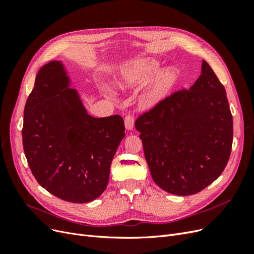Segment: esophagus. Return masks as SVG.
Returning <instances> with one entry per match:
<instances>
[{
	"label": "esophagus",
	"instance_id": "esophagus-1",
	"mask_svg": "<svg viewBox=\"0 0 254 254\" xmlns=\"http://www.w3.org/2000/svg\"><path fill=\"white\" fill-rule=\"evenodd\" d=\"M134 125V118L132 114H127L125 117V127L127 130H131Z\"/></svg>",
	"mask_w": 254,
	"mask_h": 254
}]
</instances>
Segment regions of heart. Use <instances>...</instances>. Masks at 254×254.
Masks as SVG:
<instances>
[{
	"label": "heart",
	"mask_w": 254,
	"mask_h": 254,
	"mask_svg": "<svg viewBox=\"0 0 254 254\" xmlns=\"http://www.w3.org/2000/svg\"><path fill=\"white\" fill-rule=\"evenodd\" d=\"M158 71V64L151 59H142L125 68L119 83L121 88L129 89L140 86ZM176 80L173 72H166L153 80L145 93V102L151 106L162 99Z\"/></svg>",
	"instance_id": "1"
}]
</instances>
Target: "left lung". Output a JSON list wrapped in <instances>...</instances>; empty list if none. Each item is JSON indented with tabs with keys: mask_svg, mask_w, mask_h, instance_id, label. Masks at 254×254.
Returning <instances> with one entry per match:
<instances>
[{
	"mask_svg": "<svg viewBox=\"0 0 254 254\" xmlns=\"http://www.w3.org/2000/svg\"><path fill=\"white\" fill-rule=\"evenodd\" d=\"M226 94L203 60L193 86L173 92L135 120L152 180L167 193H199L224 172L233 141Z\"/></svg>",
	"mask_w": 254,
	"mask_h": 254,
	"instance_id": "1",
	"label": "left lung"
}]
</instances>
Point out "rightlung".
<instances>
[{
	"instance_id": "add662e5",
	"label": "right lung",
	"mask_w": 254,
	"mask_h": 254,
	"mask_svg": "<svg viewBox=\"0 0 254 254\" xmlns=\"http://www.w3.org/2000/svg\"><path fill=\"white\" fill-rule=\"evenodd\" d=\"M67 87L59 61L40 68L24 108L23 148L42 188L63 200L84 203L106 190L125 126L118 114L91 117Z\"/></svg>"
}]
</instances>
